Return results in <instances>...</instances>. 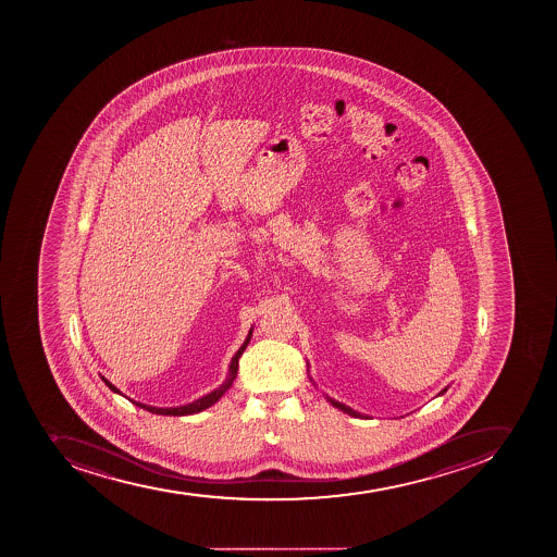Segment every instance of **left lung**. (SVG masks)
I'll return each mask as SVG.
<instances>
[{"label": "left lung", "instance_id": "8db88e82", "mask_svg": "<svg viewBox=\"0 0 557 557\" xmlns=\"http://www.w3.org/2000/svg\"><path fill=\"white\" fill-rule=\"evenodd\" d=\"M443 392H445V389H443ZM443 392H442V394H443ZM330 403L333 404V406H336V408L342 409V411H345V413H347V414H352V417H361L360 413H356L355 409L347 408V406H345V404L336 403V400H331V399H330Z\"/></svg>", "mask_w": 557, "mask_h": 557}]
</instances>
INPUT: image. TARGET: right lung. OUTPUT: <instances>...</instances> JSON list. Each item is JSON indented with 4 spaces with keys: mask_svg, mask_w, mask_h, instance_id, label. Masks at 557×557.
<instances>
[{
    "mask_svg": "<svg viewBox=\"0 0 557 557\" xmlns=\"http://www.w3.org/2000/svg\"><path fill=\"white\" fill-rule=\"evenodd\" d=\"M249 338H251V331H249V336H247L246 342L242 344L240 349L237 350V355L233 356L232 364H230V375H227V380L224 381V383H222L219 388L213 389L212 394L205 395V397H201V399L194 400V403L187 404V406H180V408H153V406H146V404L135 403V400L132 399L129 400H132L134 404H137V406H140V408L146 409V411H151V413L173 414V417L199 413V411H202V409L210 408L212 404H215L216 400L221 399L222 395H224V392H226V389L232 386L233 381H235V377H237L238 360H240L242 352L246 350L247 344H249ZM103 381L107 383V386L112 389V392H115V394H121V392L115 388L114 384L104 380V377Z\"/></svg>",
    "mask_w": 557,
    "mask_h": 557,
    "instance_id": "right-lung-1",
    "label": "right lung"
}]
</instances>
